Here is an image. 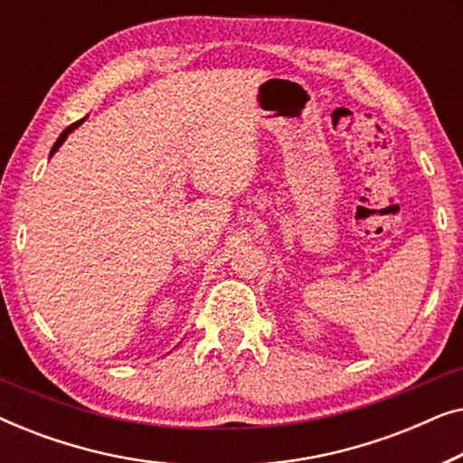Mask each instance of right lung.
<instances>
[{"instance_id":"right-lung-1","label":"right lung","mask_w":463,"mask_h":463,"mask_svg":"<svg viewBox=\"0 0 463 463\" xmlns=\"http://www.w3.org/2000/svg\"><path fill=\"white\" fill-rule=\"evenodd\" d=\"M81 122H84V119H80V122H75V124H71V126H69V128H65V130H62V132H61V137H59V138H56V143H54V147H52V151H50V156H52V154H54V151H56V149H59L62 143H65V138H67L69 135H71V132H73L75 128H78V126H80Z\"/></svg>"}]
</instances>
